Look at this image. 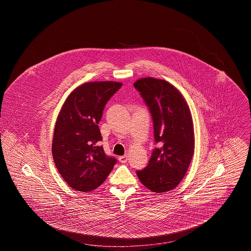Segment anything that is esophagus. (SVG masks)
<instances>
[{
    "mask_svg": "<svg viewBox=\"0 0 251 251\" xmlns=\"http://www.w3.org/2000/svg\"><path fill=\"white\" fill-rule=\"evenodd\" d=\"M119 160H120V163H122V164H124V163H126V162H127V161H128V156H127V155L120 156V157H119Z\"/></svg>",
    "mask_w": 251,
    "mask_h": 251,
    "instance_id": "obj_1",
    "label": "esophagus"
}]
</instances>
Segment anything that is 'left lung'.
<instances>
[{"label": "left lung", "mask_w": 251, "mask_h": 251, "mask_svg": "<svg viewBox=\"0 0 251 251\" xmlns=\"http://www.w3.org/2000/svg\"><path fill=\"white\" fill-rule=\"evenodd\" d=\"M133 86L151 112L158 145L148 166L136 174L148 189L155 193L170 191L183 179L194 154L190 110L179 90L165 80L142 78Z\"/></svg>", "instance_id": "obj_1"}]
</instances>
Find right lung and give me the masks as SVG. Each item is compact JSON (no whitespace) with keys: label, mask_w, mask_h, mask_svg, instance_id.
Returning <instances> with one entry per match:
<instances>
[{"label":"right lung","mask_w":251,"mask_h":251,"mask_svg":"<svg viewBox=\"0 0 251 251\" xmlns=\"http://www.w3.org/2000/svg\"><path fill=\"white\" fill-rule=\"evenodd\" d=\"M118 82H91L67 98L55 123L51 152L62 178L75 190L92 191L112 171L117 159L105 154L98 123Z\"/></svg>","instance_id":"right-lung-1"}]
</instances>
